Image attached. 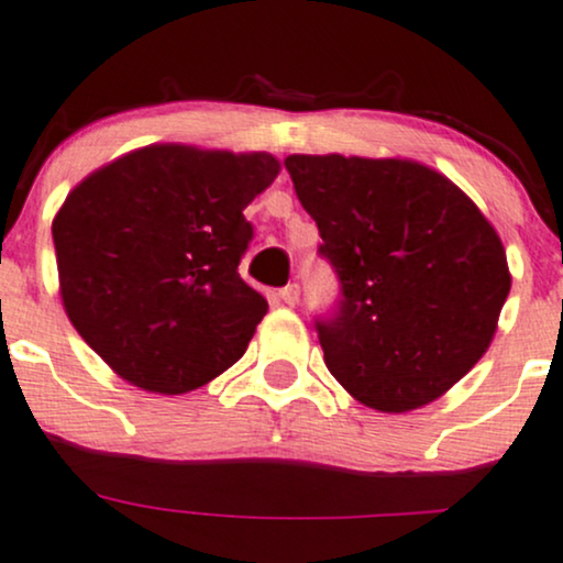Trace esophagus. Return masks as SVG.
Returning <instances> with one entry per match:
<instances>
[{
	"instance_id": "1",
	"label": "esophagus",
	"mask_w": 563,
	"mask_h": 563,
	"mask_svg": "<svg viewBox=\"0 0 563 563\" xmlns=\"http://www.w3.org/2000/svg\"><path fill=\"white\" fill-rule=\"evenodd\" d=\"M279 298H282L284 306H289V308L298 306V302H300V287H298V284H287V287H284L279 292Z\"/></svg>"
}]
</instances>
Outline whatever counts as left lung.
Wrapping results in <instances>:
<instances>
[{
	"label": "left lung",
	"mask_w": 563,
	"mask_h": 563,
	"mask_svg": "<svg viewBox=\"0 0 563 563\" xmlns=\"http://www.w3.org/2000/svg\"><path fill=\"white\" fill-rule=\"evenodd\" d=\"M284 164L343 284L334 319L316 324L327 369L377 412L444 396L492 345L510 292L495 225L446 175L404 156Z\"/></svg>",
	"instance_id": "obj_1"
}]
</instances>
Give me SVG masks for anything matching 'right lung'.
Instances as JSON below:
<instances>
[{"mask_svg":"<svg viewBox=\"0 0 563 563\" xmlns=\"http://www.w3.org/2000/svg\"><path fill=\"white\" fill-rule=\"evenodd\" d=\"M279 169L268 151L154 143L71 188L53 218L63 311L122 380L180 396L244 356L268 313L239 276L244 207Z\"/></svg>","mask_w":563,"mask_h":563,"instance_id":"obj_1","label":"right lung"}]
</instances>
